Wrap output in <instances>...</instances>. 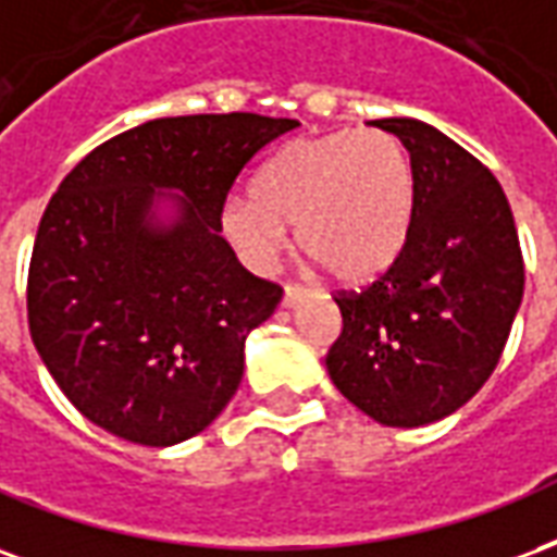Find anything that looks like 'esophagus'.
<instances>
[{"label": "esophagus", "mask_w": 557, "mask_h": 557, "mask_svg": "<svg viewBox=\"0 0 557 557\" xmlns=\"http://www.w3.org/2000/svg\"><path fill=\"white\" fill-rule=\"evenodd\" d=\"M308 294V287H302V284H296V282H287L284 284V306H296L302 296Z\"/></svg>", "instance_id": "obj_1"}]
</instances>
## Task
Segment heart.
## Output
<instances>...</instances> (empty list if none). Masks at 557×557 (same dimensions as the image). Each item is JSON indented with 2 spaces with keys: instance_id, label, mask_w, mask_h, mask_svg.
<instances>
[{
  "instance_id": "b5f03b06",
  "label": "heart",
  "mask_w": 557,
  "mask_h": 557,
  "mask_svg": "<svg viewBox=\"0 0 557 557\" xmlns=\"http://www.w3.org/2000/svg\"><path fill=\"white\" fill-rule=\"evenodd\" d=\"M416 177L407 148L383 129H335L287 141L258 174V193L225 205V231L267 263L296 225L302 258L341 284L385 273L412 225Z\"/></svg>"
}]
</instances>
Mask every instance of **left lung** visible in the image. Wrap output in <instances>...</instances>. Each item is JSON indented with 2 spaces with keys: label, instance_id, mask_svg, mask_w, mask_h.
I'll list each match as a JSON object with an SVG mask.
<instances>
[{
  "label": "left lung",
  "instance_id": "left-lung-1",
  "mask_svg": "<svg viewBox=\"0 0 557 557\" xmlns=\"http://www.w3.org/2000/svg\"><path fill=\"white\" fill-rule=\"evenodd\" d=\"M409 150L412 225L395 263L338 290L332 383L385 428H421L478 395L502 359L525 287L517 225L484 162L416 117H383Z\"/></svg>",
  "mask_w": 557,
  "mask_h": 557
}]
</instances>
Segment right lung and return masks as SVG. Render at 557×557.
<instances>
[{
  "label": "right lung",
  "instance_id": "1",
  "mask_svg": "<svg viewBox=\"0 0 557 557\" xmlns=\"http://www.w3.org/2000/svg\"><path fill=\"white\" fill-rule=\"evenodd\" d=\"M294 117H157L76 162L44 210L28 263V332L64 397L117 440L165 448L228 407L243 344L282 302L222 237L243 169ZM160 188L185 195L150 226Z\"/></svg>",
  "mask_w": 557,
  "mask_h": 557
}]
</instances>
